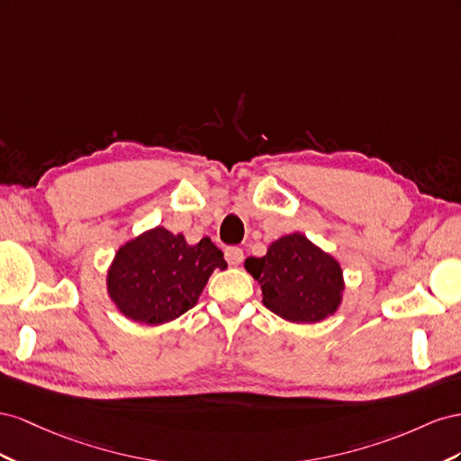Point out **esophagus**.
I'll return each instance as SVG.
<instances>
[{
	"label": "esophagus",
	"instance_id": "1",
	"mask_svg": "<svg viewBox=\"0 0 461 461\" xmlns=\"http://www.w3.org/2000/svg\"><path fill=\"white\" fill-rule=\"evenodd\" d=\"M226 260H228L230 267H240L243 262V251L240 247L226 249Z\"/></svg>",
	"mask_w": 461,
	"mask_h": 461
}]
</instances>
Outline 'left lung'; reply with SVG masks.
<instances>
[{
    "mask_svg": "<svg viewBox=\"0 0 461 461\" xmlns=\"http://www.w3.org/2000/svg\"><path fill=\"white\" fill-rule=\"evenodd\" d=\"M245 270L260 284L265 307L287 322H322L344 301L346 280L338 258L299 231L272 241L265 257H249Z\"/></svg>",
    "mask_w": 461,
    "mask_h": 461,
    "instance_id": "obj_1",
    "label": "left lung"
}]
</instances>
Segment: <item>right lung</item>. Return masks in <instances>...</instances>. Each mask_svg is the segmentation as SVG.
I'll list each match as a JSON object with an SVG mask.
<instances>
[{
    "label": "right lung",
    "mask_w": 461,
    "mask_h": 461,
    "mask_svg": "<svg viewBox=\"0 0 461 461\" xmlns=\"http://www.w3.org/2000/svg\"><path fill=\"white\" fill-rule=\"evenodd\" d=\"M216 268L226 270L228 262L210 238L191 245L183 233L156 226L117 249L106 272V292L125 319L160 326L199 303Z\"/></svg>",
    "instance_id": "1"
}]
</instances>
